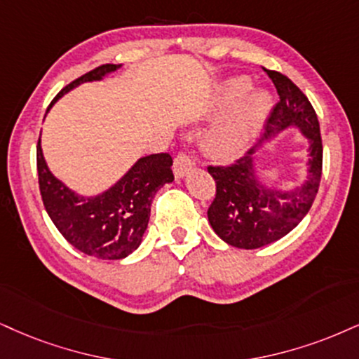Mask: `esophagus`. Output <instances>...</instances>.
Listing matches in <instances>:
<instances>
[{
  "instance_id": "obj_1",
  "label": "esophagus",
  "mask_w": 359,
  "mask_h": 359,
  "mask_svg": "<svg viewBox=\"0 0 359 359\" xmlns=\"http://www.w3.org/2000/svg\"><path fill=\"white\" fill-rule=\"evenodd\" d=\"M193 170V161L191 158L188 156L187 153H180L178 156L175 158V165H172V171H175L176 178H183L187 176V172Z\"/></svg>"
}]
</instances>
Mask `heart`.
Listing matches in <instances>:
<instances>
[{"mask_svg": "<svg viewBox=\"0 0 359 359\" xmlns=\"http://www.w3.org/2000/svg\"><path fill=\"white\" fill-rule=\"evenodd\" d=\"M250 88L251 83L248 78H233L224 83L221 91L223 103L228 106L236 104L238 100L241 103L223 125L216 126L208 135L206 149L211 156L219 159L236 158L251 144L268 119L273 108L271 96L263 90L251 91L246 95Z\"/></svg>", "mask_w": 359, "mask_h": 359, "instance_id": "obj_1", "label": "heart"}]
</instances>
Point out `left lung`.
I'll list each match as a JSON object with an SVG mask.
<instances>
[{
    "label": "left lung",
    "mask_w": 359,
    "mask_h": 359,
    "mask_svg": "<svg viewBox=\"0 0 359 359\" xmlns=\"http://www.w3.org/2000/svg\"><path fill=\"white\" fill-rule=\"evenodd\" d=\"M280 101L268 118L259 143L229 166H208L216 196L208 208L215 233L228 245L256 250L286 236L302 223L315 201L321 181L323 144L320 123L303 91L285 74L264 69ZM287 127H298L309 140L305 180L291 189L268 187L255 172V153Z\"/></svg>",
    "instance_id": "8db88e82"
}]
</instances>
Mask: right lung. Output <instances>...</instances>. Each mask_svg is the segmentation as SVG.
Returning a JSON list of instances; mask_svg holds the SVG:
<instances>
[{"label": "right lung", "mask_w": 359, "mask_h": 359, "mask_svg": "<svg viewBox=\"0 0 359 359\" xmlns=\"http://www.w3.org/2000/svg\"><path fill=\"white\" fill-rule=\"evenodd\" d=\"M119 68L121 65H103L83 74L57 93L53 103L81 83L101 81ZM36 165L43 205L57 231L76 250L100 259H123L141 245L154 194L163 184L175 180L170 154H149L140 158L103 193L83 196L50 171L43 156L41 136L38 140Z\"/></svg>", "instance_id": "1"}]
</instances>
